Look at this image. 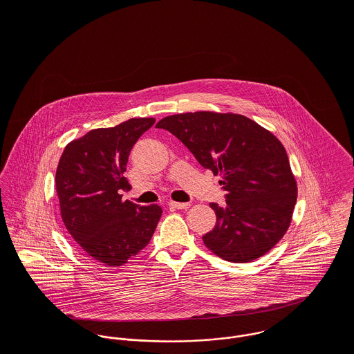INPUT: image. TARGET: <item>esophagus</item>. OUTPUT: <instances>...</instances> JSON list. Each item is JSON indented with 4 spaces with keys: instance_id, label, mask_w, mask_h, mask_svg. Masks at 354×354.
<instances>
[{
    "instance_id": "34e87169",
    "label": "esophagus",
    "mask_w": 354,
    "mask_h": 354,
    "mask_svg": "<svg viewBox=\"0 0 354 354\" xmlns=\"http://www.w3.org/2000/svg\"><path fill=\"white\" fill-rule=\"evenodd\" d=\"M169 207L177 208V209H187L191 207V203L169 202Z\"/></svg>"
}]
</instances>
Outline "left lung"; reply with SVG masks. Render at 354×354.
<instances>
[{
  "instance_id": "left-lung-1",
  "label": "left lung",
  "mask_w": 354,
  "mask_h": 354,
  "mask_svg": "<svg viewBox=\"0 0 354 354\" xmlns=\"http://www.w3.org/2000/svg\"><path fill=\"white\" fill-rule=\"evenodd\" d=\"M156 128L173 133L204 169L221 176L223 207L211 203L215 227L203 236L216 256L248 263L285 236L297 202V184L282 143L251 118L195 111L162 118Z\"/></svg>"
}]
</instances>
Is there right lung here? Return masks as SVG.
I'll use <instances>...</instances> for the list:
<instances>
[{"label": "right lung", "mask_w": 354, "mask_h": 354, "mask_svg": "<svg viewBox=\"0 0 354 354\" xmlns=\"http://www.w3.org/2000/svg\"><path fill=\"white\" fill-rule=\"evenodd\" d=\"M155 118H131L113 128L93 129L71 142L55 171L64 225L79 247L109 267L127 263L150 243L160 219L156 204L125 201L120 189L128 156Z\"/></svg>", "instance_id": "add662e5"}]
</instances>
